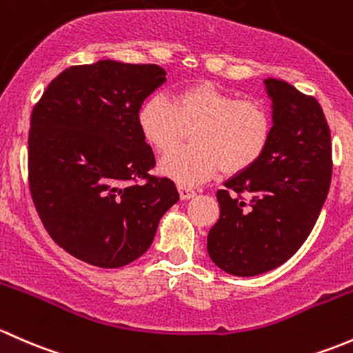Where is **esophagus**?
I'll list each match as a JSON object with an SVG mask.
<instances>
[{"label":"esophagus","mask_w":353,"mask_h":353,"mask_svg":"<svg viewBox=\"0 0 353 353\" xmlns=\"http://www.w3.org/2000/svg\"><path fill=\"white\" fill-rule=\"evenodd\" d=\"M178 194H180L181 201H190V199H194L197 195V192L188 187H183V185H178Z\"/></svg>","instance_id":"esophagus-1"}]
</instances>
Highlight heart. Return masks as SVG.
<instances>
[{
    "instance_id": "obj_1",
    "label": "heart",
    "mask_w": 353,
    "mask_h": 353,
    "mask_svg": "<svg viewBox=\"0 0 353 353\" xmlns=\"http://www.w3.org/2000/svg\"><path fill=\"white\" fill-rule=\"evenodd\" d=\"M139 129L154 151L166 152L192 129V147L163 156L159 173L183 187H195L221 168L226 173L248 170L267 151L272 117L258 101L238 100L212 83L180 90L173 103L152 95L139 110Z\"/></svg>"
}]
</instances>
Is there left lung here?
Returning <instances> with one entry per match:
<instances>
[{"instance_id": "8db88e82", "label": "left lung", "mask_w": 353, "mask_h": 353, "mask_svg": "<svg viewBox=\"0 0 353 353\" xmlns=\"http://www.w3.org/2000/svg\"><path fill=\"white\" fill-rule=\"evenodd\" d=\"M263 83L272 100L270 144L217 190L221 216L207 236L210 260L238 277L285 263L314 228L332 183V136L321 105L282 79Z\"/></svg>"}]
</instances>
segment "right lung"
I'll return each mask as SVG.
<instances>
[{"mask_svg": "<svg viewBox=\"0 0 353 353\" xmlns=\"http://www.w3.org/2000/svg\"><path fill=\"white\" fill-rule=\"evenodd\" d=\"M165 81L156 64L105 59L61 72L34 107L32 199L69 255L100 268L130 263L148 252L159 219L180 199L170 178L148 173L154 154L137 121L143 101Z\"/></svg>", "mask_w": 353, "mask_h": 353, "instance_id": "1", "label": "right lung"}]
</instances>
